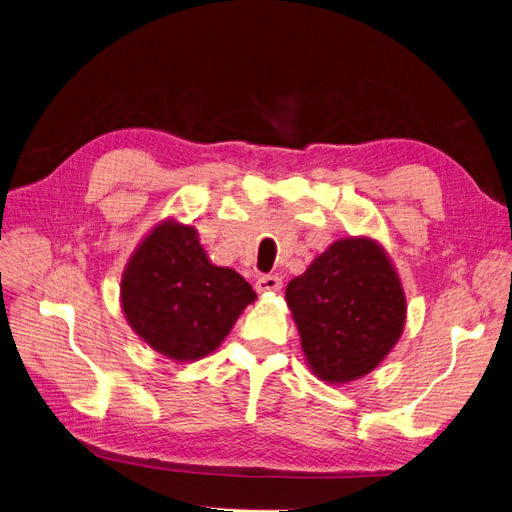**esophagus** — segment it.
<instances>
[{"mask_svg": "<svg viewBox=\"0 0 512 512\" xmlns=\"http://www.w3.org/2000/svg\"><path fill=\"white\" fill-rule=\"evenodd\" d=\"M282 288V280L277 275H260L256 280L258 292H277Z\"/></svg>", "mask_w": 512, "mask_h": 512, "instance_id": "34e87169", "label": "esophagus"}]
</instances>
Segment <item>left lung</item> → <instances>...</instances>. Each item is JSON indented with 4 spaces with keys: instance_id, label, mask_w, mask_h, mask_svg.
Instances as JSON below:
<instances>
[{
    "instance_id": "obj_1",
    "label": "left lung",
    "mask_w": 512,
    "mask_h": 512,
    "mask_svg": "<svg viewBox=\"0 0 512 512\" xmlns=\"http://www.w3.org/2000/svg\"><path fill=\"white\" fill-rule=\"evenodd\" d=\"M286 303L307 365L331 384L376 369L404 331L406 294L382 247L367 237L335 241L290 280Z\"/></svg>"
}]
</instances>
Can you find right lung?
I'll return each instance as SVG.
<instances>
[{"instance_id": "1", "label": "right lung", "mask_w": 512, "mask_h": 512, "mask_svg": "<svg viewBox=\"0 0 512 512\" xmlns=\"http://www.w3.org/2000/svg\"><path fill=\"white\" fill-rule=\"evenodd\" d=\"M256 292L243 277L209 262L192 226L166 220L136 247L121 277L130 327L173 361L218 348Z\"/></svg>"}]
</instances>
